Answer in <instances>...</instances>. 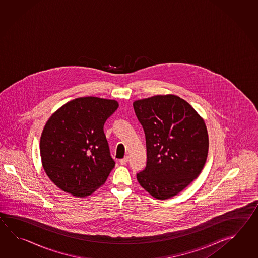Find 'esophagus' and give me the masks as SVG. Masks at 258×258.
Masks as SVG:
<instances>
[{
	"mask_svg": "<svg viewBox=\"0 0 258 258\" xmlns=\"http://www.w3.org/2000/svg\"><path fill=\"white\" fill-rule=\"evenodd\" d=\"M128 160H129V158H128V156H126L123 159H120V164L125 165L128 162Z\"/></svg>",
	"mask_w": 258,
	"mask_h": 258,
	"instance_id": "1",
	"label": "esophagus"
}]
</instances>
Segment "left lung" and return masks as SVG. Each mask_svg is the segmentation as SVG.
<instances>
[{
  "label": "left lung",
  "instance_id": "8db88e82",
  "mask_svg": "<svg viewBox=\"0 0 258 258\" xmlns=\"http://www.w3.org/2000/svg\"><path fill=\"white\" fill-rule=\"evenodd\" d=\"M133 105L145 132L148 156L137 181L153 198H172L203 170L209 152L205 121L175 95H157Z\"/></svg>",
  "mask_w": 258,
  "mask_h": 258
}]
</instances>
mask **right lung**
Returning a JSON list of instances; mask_svg holds the SVG:
<instances>
[{"label": "right lung", "instance_id": "1", "mask_svg": "<svg viewBox=\"0 0 258 258\" xmlns=\"http://www.w3.org/2000/svg\"><path fill=\"white\" fill-rule=\"evenodd\" d=\"M118 106L113 99L84 97L49 117L40 137V157L46 174L60 190L85 198L106 181L115 162L103 127Z\"/></svg>", "mask_w": 258, "mask_h": 258}]
</instances>
